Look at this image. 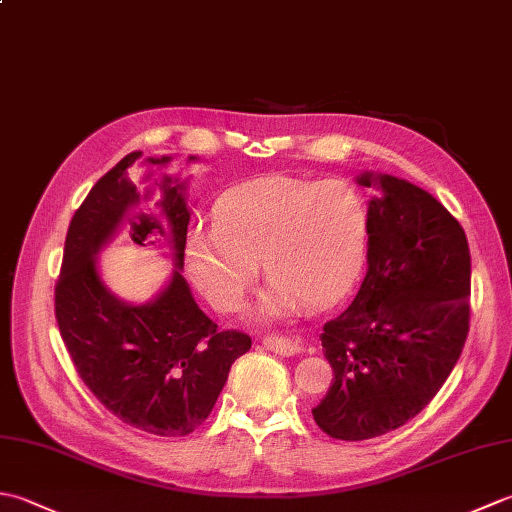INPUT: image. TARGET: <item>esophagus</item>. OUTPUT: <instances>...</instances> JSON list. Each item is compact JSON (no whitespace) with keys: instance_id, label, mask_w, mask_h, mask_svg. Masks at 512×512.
Instances as JSON below:
<instances>
[{"instance_id":"esophagus-1","label":"esophagus","mask_w":512,"mask_h":512,"mask_svg":"<svg viewBox=\"0 0 512 512\" xmlns=\"http://www.w3.org/2000/svg\"><path fill=\"white\" fill-rule=\"evenodd\" d=\"M262 345L268 352H275L281 356H292V354L301 352V347L297 343H292L290 339H284V336H266Z\"/></svg>"}]
</instances>
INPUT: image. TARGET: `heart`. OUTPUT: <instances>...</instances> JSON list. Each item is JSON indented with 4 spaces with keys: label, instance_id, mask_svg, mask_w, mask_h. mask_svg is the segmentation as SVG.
<instances>
[{
    "label": "heart",
    "instance_id": "heart-1",
    "mask_svg": "<svg viewBox=\"0 0 512 512\" xmlns=\"http://www.w3.org/2000/svg\"><path fill=\"white\" fill-rule=\"evenodd\" d=\"M367 213L350 184L264 178L224 193L213 206V231L193 228L184 244L191 284L220 312L244 308L257 264L273 281L264 312L339 301L365 257Z\"/></svg>",
    "mask_w": 512,
    "mask_h": 512
}]
</instances>
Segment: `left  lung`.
Masks as SVG:
<instances>
[{
	"label": "left lung",
	"instance_id": "obj_1",
	"mask_svg": "<svg viewBox=\"0 0 512 512\" xmlns=\"http://www.w3.org/2000/svg\"><path fill=\"white\" fill-rule=\"evenodd\" d=\"M367 275L352 306L323 325L332 385L312 416L330 438L358 442L402 427L429 405L462 354L471 321V250L431 193L363 173Z\"/></svg>",
	"mask_w": 512,
	"mask_h": 512
}]
</instances>
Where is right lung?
<instances>
[{
    "label": "right lung",
    "instance_id": "add662e5",
    "mask_svg": "<svg viewBox=\"0 0 512 512\" xmlns=\"http://www.w3.org/2000/svg\"><path fill=\"white\" fill-rule=\"evenodd\" d=\"M140 156L143 151L127 154L76 209L54 286V314L76 372L105 409L154 436H189L209 418L231 365L253 341L244 332L217 328L180 270L145 306H129L105 288L96 255L118 231L138 244L156 231L169 233L176 266H184L191 220L184 184L162 178L160 215L147 213L129 180V167ZM149 162L165 165L169 158Z\"/></svg>",
    "mask_w": 512,
    "mask_h": 512
}]
</instances>
